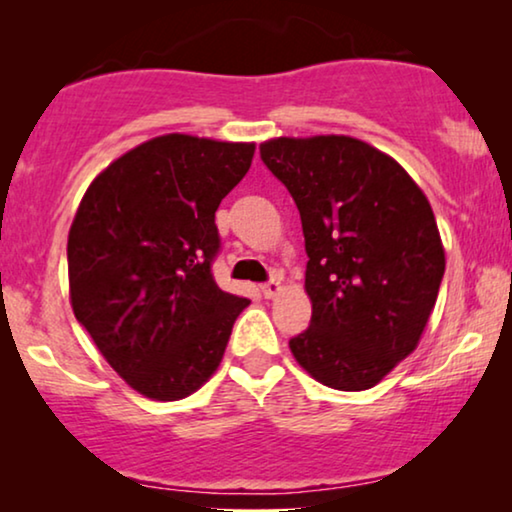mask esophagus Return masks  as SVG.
Returning a JSON list of instances; mask_svg holds the SVG:
<instances>
[{
	"label": "esophagus",
	"instance_id": "1",
	"mask_svg": "<svg viewBox=\"0 0 512 512\" xmlns=\"http://www.w3.org/2000/svg\"><path fill=\"white\" fill-rule=\"evenodd\" d=\"M261 291H263L265 298H275L277 293L282 291V282H279L277 277H272V279H268V282L261 284Z\"/></svg>",
	"mask_w": 512,
	"mask_h": 512
}]
</instances>
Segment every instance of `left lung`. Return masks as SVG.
I'll return each instance as SVG.
<instances>
[{
  "label": "left lung",
  "mask_w": 512,
  "mask_h": 512,
  "mask_svg": "<svg viewBox=\"0 0 512 512\" xmlns=\"http://www.w3.org/2000/svg\"><path fill=\"white\" fill-rule=\"evenodd\" d=\"M303 221L310 326L289 347L331 389L375 387L417 347L436 305L445 251L410 174L361 139L279 137L261 144Z\"/></svg>",
  "instance_id": "8db88e82"
}]
</instances>
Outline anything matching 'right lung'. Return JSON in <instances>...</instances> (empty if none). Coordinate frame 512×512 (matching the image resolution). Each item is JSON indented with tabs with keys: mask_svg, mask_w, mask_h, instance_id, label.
I'll return each instance as SVG.
<instances>
[{
	"mask_svg": "<svg viewBox=\"0 0 512 512\" xmlns=\"http://www.w3.org/2000/svg\"><path fill=\"white\" fill-rule=\"evenodd\" d=\"M254 144L165 135L114 160L83 195L67 240L69 298L109 366L146 398L205 384L249 305L214 282V214Z\"/></svg>",
	"mask_w": 512,
	"mask_h": 512,
	"instance_id": "add662e5",
	"label": "right lung"
}]
</instances>
